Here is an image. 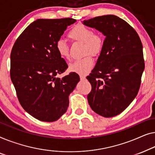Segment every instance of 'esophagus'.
<instances>
[{
	"mask_svg": "<svg viewBox=\"0 0 155 155\" xmlns=\"http://www.w3.org/2000/svg\"><path fill=\"white\" fill-rule=\"evenodd\" d=\"M80 78H81V81H84V80H86V77H85V76H80Z\"/></svg>",
	"mask_w": 155,
	"mask_h": 155,
	"instance_id": "obj_1",
	"label": "esophagus"
}]
</instances>
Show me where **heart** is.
I'll return each instance as SVG.
<instances>
[{
  "label": "heart",
  "instance_id": "b5f03b06",
  "mask_svg": "<svg viewBox=\"0 0 155 155\" xmlns=\"http://www.w3.org/2000/svg\"><path fill=\"white\" fill-rule=\"evenodd\" d=\"M68 37L72 41L84 43V54L86 55L84 58L71 63L69 67V70L80 75H86L94 66V60L89 54L97 56L101 53L104 44L103 36L99 33L93 32L92 29L86 26L78 25L69 31ZM55 49L61 58L69 60V48L64 40L59 39L56 42Z\"/></svg>",
  "mask_w": 155,
  "mask_h": 155
}]
</instances>
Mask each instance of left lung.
<instances>
[{
  "label": "left lung",
  "instance_id": "left-lung-1",
  "mask_svg": "<svg viewBox=\"0 0 155 155\" xmlns=\"http://www.w3.org/2000/svg\"><path fill=\"white\" fill-rule=\"evenodd\" d=\"M104 36L97 63L86 77L92 86L88 104L97 114L112 117L121 113L138 94L145 69L143 45L131 26L116 15L83 21Z\"/></svg>",
  "mask_w": 155,
  "mask_h": 155
}]
</instances>
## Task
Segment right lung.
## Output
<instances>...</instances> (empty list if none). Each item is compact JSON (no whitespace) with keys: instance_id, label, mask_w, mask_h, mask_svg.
Instances as JSON below:
<instances>
[{"instance_id":"1","label":"right lung","mask_w":155,"mask_h":155,"mask_svg":"<svg viewBox=\"0 0 155 155\" xmlns=\"http://www.w3.org/2000/svg\"><path fill=\"white\" fill-rule=\"evenodd\" d=\"M72 18L38 19L28 26L13 45L10 78L26 112L42 121H57L67 112L69 95L79 81L77 73L62 78L68 65L58 55L56 42Z\"/></svg>"}]
</instances>
